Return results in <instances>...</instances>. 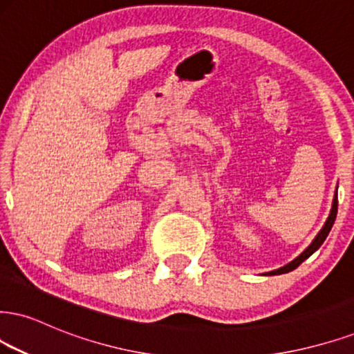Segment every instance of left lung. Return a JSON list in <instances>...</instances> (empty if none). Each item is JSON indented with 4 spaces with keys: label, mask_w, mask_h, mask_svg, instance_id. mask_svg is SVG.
<instances>
[{
    "label": "left lung",
    "mask_w": 354,
    "mask_h": 354,
    "mask_svg": "<svg viewBox=\"0 0 354 354\" xmlns=\"http://www.w3.org/2000/svg\"><path fill=\"white\" fill-rule=\"evenodd\" d=\"M337 212H338V189L335 190L333 203H331L330 215H328V218H326V221H325L324 228H322L320 231H318V234L315 236V239H313V241L310 243V246H308L307 250H305V251L302 252V254H299L297 257H295L294 261H290L289 264L282 266V268H279V269L270 270V272H264V276H279V274L290 272V270H294L295 268H299V266L302 264L305 259H308V257H310V256L313 254V252H315V251L318 250V248L322 246V244H324V241L326 239V236H328V233H330L331 226H333L335 220H337Z\"/></svg>",
    "instance_id": "obj_1"
}]
</instances>
